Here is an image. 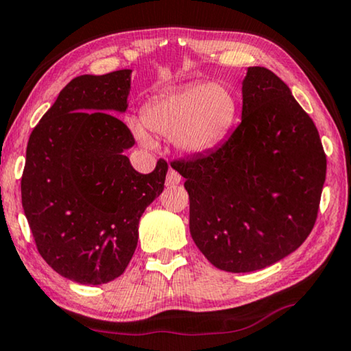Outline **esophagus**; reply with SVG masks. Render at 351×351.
Wrapping results in <instances>:
<instances>
[{"instance_id": "obj_1", "label": "esophagus", "mask_w": 351, "mask_h": 351, "mask_svg": "<svg viewBox=\"0 0 351 351\" xmlns=\"http://www.w3.org/2000/svg\"><path fill=\"white\" fill-rule=\"evenodd\" d=\"M165 182H167V186H176V184H180V182H181V175L178 173V171H175L173 169H170L169 173H167Z\"/></svg>"}]
</instances>
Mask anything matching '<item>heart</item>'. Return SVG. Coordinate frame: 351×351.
I'll use <instances>...</instances> for the list:
<instances>
[{
  "label": "heart",
  "mask_w": 351,
  "mask_h": 351,
  "mask_svg": "<svg viewBox=\"0 0 351 351\" xmlns=\"http://www.w3.org/2000/svg\"><path fill=\"white\" fill-rule=\"evenodd\" d=\"M239 103L221 82H194L154 98L143 110V126L130 121V130L145 147L156 146V135L171 136L178 151L205 154L223 143L234 125ZM148 130L146 131L145 128Z\"/></svg>",
  "instance_id": "b5f03b06"
}]
</instances>
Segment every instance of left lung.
I'll list each match as a JSON object with an SVG mask.
<instances>
[{
	"label": "left lung",
	"mask_w": 351,
	"mask_h": 351,
	"mask_svg": "<svg viewBox=\"0 0 351 351\" xmlns=\"http://www.w3.org/2000/svg\"><path fill=\"white\" fill-rule=\"evenodd\" d=\"M241 122L224 143L173 162L186 178L189 230L206 259L232 274L278 263L317 221L326 156L313 121L264 66L241 82Z\"/></svg>",
	"instance_id": "left-lung-1"
}]
</instances>
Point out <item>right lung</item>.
I'll return each mask as SVG.
<instances>
[{
    "mask_svg": "<svg viewBox=\"0 0 351 351\" xmlns=\"http://www.w3.org/2000/svg\"><path fill=\"white\" fill-rule=\"evenodd\" d=\"M132 70L71 79L27 146L22 205L43 259L65 278L103 285L124 274L138 223L164 191L165 160L143 175L116 114L127 111Z\"/></svg>",
    "mask_w": 351,
    "mask_h": 351,
    "instance_id": "obj_1",
    "label": "right lung"
}]
</instances>
